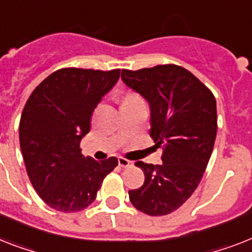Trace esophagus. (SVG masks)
<instances>
[{
	"label": "esophagus",
	"instance_id": "obj_1",
	"mask_svg": "<svg viewBox=\"0 0 252 252\" xmlns=\"http://www.w3.org/2000/svg\"><path fill=\"white\" fill-rule=\"evenodd\" d=\"M118 163H119V165L123 167V168H126V167H130V165H132V161L128 160V159L126 158H119L118 159Z\"/></svg>",
	"mask_w": 252,
	"mask_h": 252
}]
</instances>
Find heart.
<instances>
[{"label":"heart","instance_id":"obj_1","mask_svg":"<svg viewBox=\"0 0 252 252\" xmlns=\"http://www.w3.org/2000/svg\"><path fill=\"white\" fill-rule=\"evenodd\" d=\"M137 99H141L137 94H133V93H129V94H126V98H124V101L123 102H132V101H137Z\"/></svg>","mask_w":252,"mask_h":252}]
</instances>
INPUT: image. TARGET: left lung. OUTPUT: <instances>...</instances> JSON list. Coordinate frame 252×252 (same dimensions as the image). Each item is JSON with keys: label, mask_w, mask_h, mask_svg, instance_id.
Here are the masks:
<instances>
[{"label": "left lung", "mask_w": 252, "mask_h": 252, "mask_svg": "<svg viewBox=\"0 0 252 252\" xmlns=\"http://www.w3.org/2000/svg\"><path fill=\"white\" fill-rule=\"evenodd\" d=\"M122 80L147 101L150 136L163 149L161 164L136 161L145 183L129 190V199L144 214L168 215L191 197L211 158L218 132L216 99L193 73L176 64L123 69Z\"/></svg>", "instance_id": "8db88e82"}]
</instances>
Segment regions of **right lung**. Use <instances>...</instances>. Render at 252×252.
<instances>
[{
  "label": "right lung",
  "instance_id": "1",
  "mask_svg": "<svg viewBox=\"0 0 252 252\" xmlns=\"http://www.w3.org/2000/svg\"><path fill=\"white\" fill-rule=\"evenodd\" d=\"M120 69L62 68L49 75L28 98L19 124L20 150L34 190L61 212L87 208L102 181L118 165L115 157L97 161L81 154L91 118Z\"/></svg>",
  "mask_w": 252,
  "mask_h": 252
}]
</instances>
